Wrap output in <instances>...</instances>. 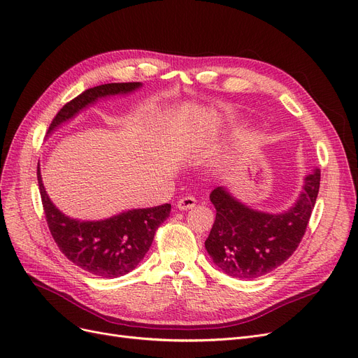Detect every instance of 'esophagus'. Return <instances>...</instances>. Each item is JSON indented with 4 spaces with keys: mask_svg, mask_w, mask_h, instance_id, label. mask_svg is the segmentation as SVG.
I'll use <instances>...</instances> for the list:
<instances>
[{
    "mask_svg": "<svg viewBox=\"0 0 358 358\" xmlns=\"http://www.w3.org/2000/svg\"><path fill=\"white\" fill-rule=\"evenodd\" d=\"M195 204H196V199L194 196L188 195V196H183V198L179 199L178 208L179 210H191V208L195 207Z\"/></svg>",
    "mask_w": 358,
    "mask_h": 358,
    "instance_id": "1",
    "label": "esophagus"
}]
</instances>
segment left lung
<instances>
[{
	"label": "left lung",
	"mask_w": 358,
	"mask_h": 358,
	"mask_svg": "<svg viewBox=\"0 0 358 358\" xmlns=\"http://www.w3.org/2000/svg\"><path fill=\"white\" fill-rule=\"evenodd\" d=\"M320 170L304 179L294 206L280 213L254 210L241 203L226 187L213 189L210 199L216 208L206 250L226 275L255 279L287 262L301 242L316 204Z\"/></svg>",
	"instance_id": "8db88e82"
}]
</instances>
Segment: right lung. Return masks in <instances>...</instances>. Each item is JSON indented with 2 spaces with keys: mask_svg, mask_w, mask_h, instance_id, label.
<instances>
[{
  "mask_svg": "<svg viewBox=\"0 0 358 358\" xmlns=\"http://www.w3.org/2000/svg\"><path fill=\"white\" fill-rule=\"evenodd\" d=\"M141 82L104 83L78 95L52 119L48 135L99 98L131 94ZM38 185L50 232L67 259L101 278H119L132 271L150 250L155 231L170 216V204L134 208L103 220H78L66 216L50 199L38 164Z\"/></svg>",
  "mask_w": 358,
  "mask_h": 358,
  "instance_id": "add662e5",
  "label": "right lung"
}]
</instances>
